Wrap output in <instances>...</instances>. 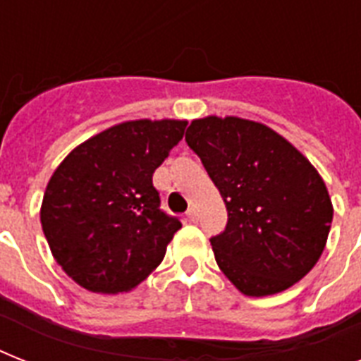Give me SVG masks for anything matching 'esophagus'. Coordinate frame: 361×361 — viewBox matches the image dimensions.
<instances>
[{"label":"esophagus","instance_id":"esophagus-1","mask_svg":"<svg viewBox=\"0 0 361 361\" xmlns=\"http://www.w3.org/2000/svg\"><path fill=\"white\" fill-rule=\"evenodd\" d=\"M187 221H191V223H197L198 221V209L195 206L187 209Z\"/></svg>","mask_w":361,"mask_h":361}]
</instances>
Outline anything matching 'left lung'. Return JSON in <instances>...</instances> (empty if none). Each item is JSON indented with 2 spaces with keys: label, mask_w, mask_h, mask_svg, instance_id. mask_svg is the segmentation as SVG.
I'll use <instances>...</instances> for the list:
<instances>
[{
  "label": "left lung",
  "mask_w": 361,
  "mask_h": 361,
  "mask_svg": "<svg viewBox=\"0 0 361 361\" xmlns=\"http://www.w3.org/2000/svg\"><path fill=\"white\" fill-rule=\"evenodd\" d=\"M185 140L225 200V231L209 241L232 285L260 298L305 277L334 219L313 164L274 129L234 116L191 121Z\"/></svg>",
  "instance_id": "obj_1"
}]
</instances>
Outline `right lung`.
Masks as SVG:
<instances>
[{"label": "right lung", "instance_id": "obj_1", "mask_svg": "<svg viewBox=\"0 0 361 361\" xmlns=\"http://www.w3.org/2000/svg\"><path fill=\"white\" fill-rule=\"evenodd\" d=\"M185 127L181 120L114 125L76 146L52 174L42 232L56 262L86 290H133L163 262L181 223L161 209L152 178Z\"/></svg>", "mask_w": 361, "mask_h": 361}]
</instances>
